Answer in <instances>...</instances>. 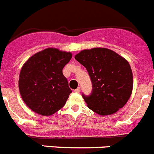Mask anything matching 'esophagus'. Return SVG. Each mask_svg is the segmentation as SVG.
I'll list each match as a JSON object with an SVG mask.
<instances>
[{
  "label": "esophagus",
  "mask_w": 154,
  "mask_h": 154,
  "mask_svg": "<svg viewBox=\"0 0 154 154\" xmlns=\"http://www.w3.org/2000/svg\"><path fill=\"white\" fill-rule=\"evenodd\" d=\"M80 91H81V88H80L79 87V88H76L75 90V92H76V93H79V92H80Z\"/></svg>",
  "instance_id": "1"
}]
</instances>
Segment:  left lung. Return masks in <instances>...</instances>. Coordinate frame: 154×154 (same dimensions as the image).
Instances as JSON below:
<instances>
[{
  "instance_id": "8db88e82",
  "label": "left lung",
  "mask_w": 154,
  "mask_h": 154,
  "mask_svg": "<svg viewBox=\"0 0 154 154\" xmlns=\"http://www.w3.org/2000/svg\"><path fill=\"white\" fill-rule=\"evenodd\" d=\"M86 68L92 83L89 96L82 94L88 108L99 115L115 114L131 95L133 73L125 58L107 48L84 49L75 56Z\"/></svg>"
}]
</instances>
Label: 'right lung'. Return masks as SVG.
<instances>
[{"label":"right lung","instance_id":"1","mask_svg":"<svg viewBox=\"0 0 154 154\" xmlns=\"http://www.w3.org/2000/svg\"><path fill=\"white\" fill-rule=\"evenodd\" d=\"M70 52L47 48L29 57L19 76V91L23 101L33 112L50 116L66 104L72 90L63 74L71 60Z\"/></svg>","mask_w":154,"mask_h":154}]
</instances>
